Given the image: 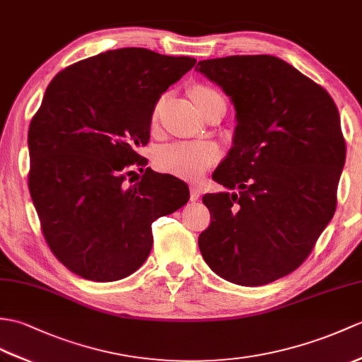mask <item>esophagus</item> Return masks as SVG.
Wrapping results in <instances>:
<instances>
[{"instance_id":"34e87169","label":"esophagus","mask_w":362,"mask_h":362,"mask_svg":"<svg viewBox=\"0 0 362 362\" xmlns=\"http://www.w3.org/2000/svg\"><path fill=\"white\" fill-rule=\"evenodd\" d=\"M200 192H202V189H200L199 185H191V187H189V197H191L192 202H196V200L200 199Z\"/></svg>"}]
</instances>
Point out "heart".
Returning a JSON list of instances; mask_svg holds the SVG:
<instances>
[{
  "instance_id": "1",
  "label": "heart",
  "mask_w": 362,
  "mask_h": 362,
  "mask_svg": "<svg viewBox=\"0 0 362 362\" xmlns=\"http://www.w3.org/2000/svg\"><path fill=\"white\" fill-rule=\"evenodd\" d=\"M214 95L219 94L206 86H199L192 90V97L197 105ZM158 109L160 105L156 106L154 117H157ZM219 156V148L211 141H175L158 151L157 162L166 173L180 175V177H197L208 166H211Z\"/></svg>"
}]
</instances>
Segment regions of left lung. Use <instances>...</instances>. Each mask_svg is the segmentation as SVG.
<instances>
[{
	"mask_svg": "<svg viewBox=\"0 0 362 362\" xmlns=\"http://www.w3.org/2000/svg\"><path fill=\"white\" fill-rule=\"evenodd\" d=\"M236 111L233 148L205 194L211 223L199 248L211 270L245 287L270 284L304 262L336 209L346 162L339 112L329 92L273 55L199 62Z\"/></svg>",
	"mask_w": 362,
	"mask_h": 362,
	"instance_id": "8db88e82",
	"label": "left lung"
}]
</instances>
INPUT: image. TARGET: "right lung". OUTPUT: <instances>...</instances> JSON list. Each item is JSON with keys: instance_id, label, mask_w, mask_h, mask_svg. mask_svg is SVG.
<instances>
[{"instance_id": "right-lung-1", "label": "right lung", "mask_w": 362, "mask_h": 362, "mask_svg": "<svg viewBox=\"0 0 362 362\" xmlns=\"http://www.w3.org/2000/svg\"><path fill=\"white\" fill-rule=\"evenodd\" d=\"M194 64L123 47L49 83L29 126V191L49 248L83 279L112 282L139 270L153 247L151 223L189 200L187 183L151 168L134 185L124 180L146 163L137 149L158 98Z\"/></svg>"}]
</instances>
